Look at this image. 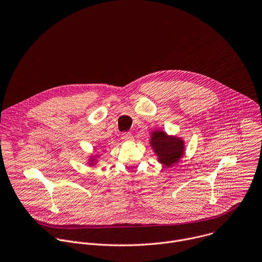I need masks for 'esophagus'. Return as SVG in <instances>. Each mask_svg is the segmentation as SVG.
<instances>
[{
    "label": "esophagus",
    "instance_id": "esophagus-1",
    "mask_svg": "<svg viewBox=\"0 0 262 262\" xmlns=\"http://www.w3.org/2000/svg\"><path fill=\"white\" fill-rule=\"evenodd\" d=\"M121 139L124 141V142H130L134 140V137L130 133H123L122 136H121Z\"/></svg>",
    "mask_w": 262,
    "mask_h": 262
}]
</instances>
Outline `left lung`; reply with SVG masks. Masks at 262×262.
<instances>
[{"label": "left lung", "instance_id": "8db88e82", "mask_svg": "<svg viewBox=\"0 0 262 262\" xmlns=\"http://www.w3.org/2000/svg\"><path fill=\"white\" fill-rule=\"evenodd\" d=\"M150 145L158 161L167 167L179 162L185 151L184 141L181 138L168 136L162 130H154L151 133Z\"/></svg>", "mask_w": 262, "mask_h": 262}]
</instances>
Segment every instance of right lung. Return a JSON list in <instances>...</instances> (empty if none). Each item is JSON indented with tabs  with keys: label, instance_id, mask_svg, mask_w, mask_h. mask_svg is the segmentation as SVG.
<instances>
[{
	"label": "right lung",
	"instance_id": "obj_1",
	"mask_svg": "<svg viewBox=\"0 0 262 262\" xmlns=\"http://www.w3.org/2000/svg\"><path fill=\"white\" fill-rule=\"evenodd\" d=\"M96 158H94V157H91V159H90V165H94L95 163H96Z\"/></svg>",
	"mask_w": 262,
	"mask_h": 262
}]
</instances>
